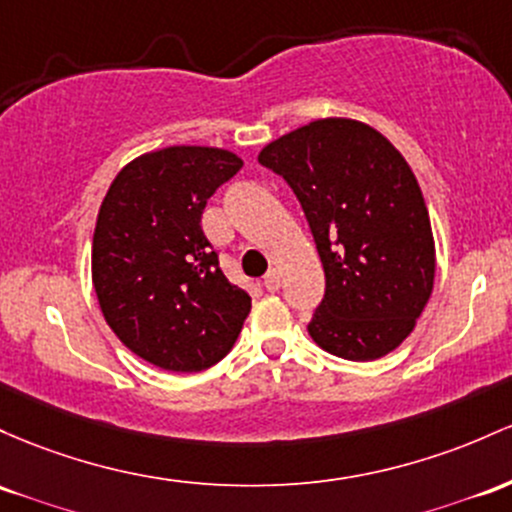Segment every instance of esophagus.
<instances>
[{
	"instance_id": "esophagus-1",
	"label": "esophagus",
	"mask_w": 512,
	"mask_h": 512,
	"mask_svg": "<svg viewBox=\"0 0 512 512\" xmlns=\"http://www.w3.org/2000/svg\"><path fill=\"white\" fill-rule=\"evenodd\" d=\"M265 286H267V291H279V289H282V277H279L277 269H269L267 277H265Z\"/></svg>"
}]
</instances>
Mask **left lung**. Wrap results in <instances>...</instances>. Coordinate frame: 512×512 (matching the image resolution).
Listing matches in <instances>:
<instances>
[{"mask_svg":"<svg viewBox=\"0 0 512 512\" xmlns=\"http://www.w3.org/2000/svg\"><path fill=\"white\" fill-rule=\"evenodd\" d=\"M289 184L325 272L308 335L330 355L369 362L415 328L435 282V240L418 179L367 123L320 119L262 150Z\"/></svg>","mask_w":512,"mask_h":512,"instance_id":"8db88e82","label":"left lung"}]
</instances>
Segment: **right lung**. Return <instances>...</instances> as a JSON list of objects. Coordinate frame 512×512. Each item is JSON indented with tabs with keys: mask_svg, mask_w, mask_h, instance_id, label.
<instances>
[{
	"mask_svg": "<svg viewBox=\"0 0 512 512\" xmlns=\"http://www.w3.org/2000/svg\"><path fill=\"white\" fill-rule=\"evenodd\" d=\"M240 167L228 150L174 145L123 167L101 201L92 245L101 313L128 350L167 372L221 362L250 313L201 230L206 201Z\"/></svg>",
	"mask_w": 512,
	"mask_h": 512,
	"instance_id": "right-lung-1",
	"label": "right lung"
}]
</instances>
